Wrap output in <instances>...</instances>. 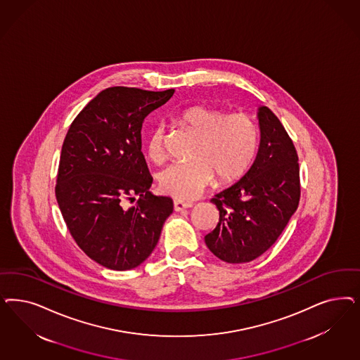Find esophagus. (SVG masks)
Returning a JSON list of instances; mask_svg holds the SVG:
<instances>
[{
	"label": "esophagus",
	"mask_w": 360,
	"mask_h": 360,
	"mask_svg": "<svg viewBox=\"0 0 360 360\" xmlns=\"http://www.w3.org/2000/svg\"><path fill=\"white\" fill-rule=\"evenodd\" d=\"M191 207H192L191 202H184V201H180V200H174V209L176 212L184 210V209L191 208Z\"/></svg>",
	"instance_id": "1"
}]
</instances>
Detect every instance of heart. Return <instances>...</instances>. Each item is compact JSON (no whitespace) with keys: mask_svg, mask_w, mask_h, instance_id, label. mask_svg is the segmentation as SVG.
I'll return each instance as SVG.
<instances>
[{"mask_svg":"<svg viewBox=\"0 0 360 360\" xmlns=\"http://www.w3.org/2000/svg\"><path fill=\"white\" fill-rule=\"evenodd\" d=\"M183 127L198 136L191 151V162H174L159 174L162 193L177 200H192L212 183L226 184L249 168L258 148V126L246 112H231L210 107L192 105L179 115ZM165 129H152L147 153L153 162L165 158Z\"/></svg>","mask_w":360,"mask_h":360,"instance_id":"b5f03b06","label":"heart"}]
</instances>
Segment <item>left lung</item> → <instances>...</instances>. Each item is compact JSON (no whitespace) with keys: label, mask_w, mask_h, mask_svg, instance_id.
Segmentation results:
<instances>
[{"label":"left lung","mask_w":360,"mask_h":360,"mask_svg":"<svg viewBox=\"0 0 360 360\" xmlns=\"http://www.w3.org/2000/svg\"><path fill=\"white\" fill-rule=\"evenodd\" d=\"M259 147L250 169L210 200L217 226L205 236L209 250L228 264L250 262L277 241L301 198L297 150L278 117L258 108Z\"/></svg>","instance_id":"obj_1"}]
</instances>
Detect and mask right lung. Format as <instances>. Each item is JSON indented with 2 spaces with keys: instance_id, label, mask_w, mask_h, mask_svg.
Here are the masks:
<instances>
[{
  "instance_id": "1",
  "label": "right lung",
  "mask_w": 360,
  "mask_h": 360,
  "mask_svg": "<svg viewBox=\"0 0 360 360\" xmlns=\"http://www.w3.org/2000/svg\"><path fill=\"white\" fill-rule=\"evenodd\" d=\"M174 93L108 87L66 134L56 186L59 209L75 243L107 269L139 266L174 212L171 198L150 192L152 177L141 152L144 117ZM127 200L136 204L126 209Z\"/></svg>"
}]
</instances>
